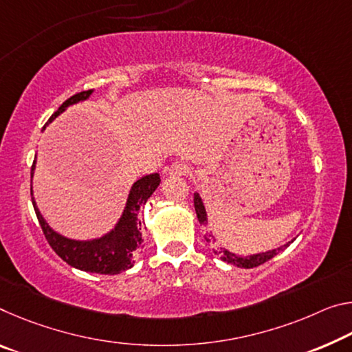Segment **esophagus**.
Masks as SVG:
<instances>
[{
    "mask_svg": "<svg viewBox=\"0 0 352 352\" xmlns=\"http://www.w3.org/2000/svg\"><path fill=\"white\" fill-rule=\"evenodd\" d=\"M167 174L172 177H183L191 174V167L186 163H182V161H177V163L170 164L169 169H167Z\"/></svg>",
    "mask_w": 352,
    "mask_h": 352,
    "instance_id": "esophagus-1",
    "label": "esophagus"
}]
</instances>
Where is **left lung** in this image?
Returning a JSON list of instances; mask_svg holds the SVG:
<instances>
[{"label":"left lung","mask_w":352,"mask_h":352,"mask_svg":"<svg viewBox=\"0 0 352 352\" xmlns=\"http://www.w3.org/2000/svg\"><path fill=\"white\" fill-rule=\"evenodd\" d=\"M194 208H196V213H197V219L200 224H206V213H205V206L202 204V199L199 197V194L194 196ZM206 241H210L208 238H206ZM288 246V244H287ZM283 248H278L274 250H270V252H263V254H256V255H250L246 256V258H243V256H236L235 254L228 252V250H219V254L222 255V260L227 261V263H230L233 266H238V267H255V266H260L266 263L267 260H271L272 256L277 255L280 252Z\"/></svg>","instance_id":"1"}]
</instances>
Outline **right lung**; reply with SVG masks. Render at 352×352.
Segmentation results:
<instances>
[{
  "mask_svg": "<svg viewBox=\"0 0 352 352\" xmlns=\"http://www.w3.org/2000/svg\"><path fill=\"white\" fill-rule=\"evenodd\" d=\"M92 92V89H89V91L78 92L70 98H67L65 102L59 106V109L50 117L47 125L54 119V117H58L63 113L67 106L81 102V100H86ZM34 166L36 160L31 166V178L32 172H34ZM160 182L161 178L158 174H150L142 177L141 180H138L131 188L125 211L120 217L119 224H117V227L109 233V235L100 239H94V241H75V239H69L58 235V233L53 232L52 228L48 227L47 222L43 221L41 211L37 210L34 197H32V189L31 199L43 235H45L52 249L65 261V263L76 267V270L97 272V274H119L122 271L130 270L133 263H135L136 250L141 248L142 244L139 210H141V206L146 205L147 199L152 196L155 189L158 188Z\"/></svg>",
  "mask_w": 352,
  "mask_h": 352,
  "instance_id": "1",
  "label": "right lung"
}]
</instances>
